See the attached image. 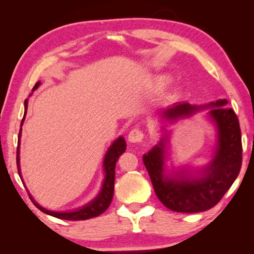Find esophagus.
I'll use <instances>...</instances> for the list:
<instances>
[{
    "instance_id": "esophagus-1",
    "label": "esophagus",
    "mask_w": 254,
    "mask_h": 254,
    "mask_svg": "<svg viewBox=\"0 0 254 254\" xmlns=\"http://www.w3.org/2000/svg\"><path fill=\"white\" fill-rule=\"evenodd\" d=\"M143 137H144V133L142 131L139 130V128H133V130H131V132L128 133L127 139L131 143H137V142H141V141L143 140Z\"/></svg>"
}]
</instances>
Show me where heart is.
<instances>
[{
    "label": "heart",
    "instance_id": "heart-1",
    "mask_svg": "<svg viewBox=\"0 0 254 254\" xmlns=\"http://www.w3.org/2000/svg\"><path fill=\"white\" fill-rule=\"evenodd\" d=\"M170 83V76L168 74H156L152 77V85L156 89H162Z\"/></svg>",
    "mask_w": 254,
    "mask_h": 254
}]
</instances>
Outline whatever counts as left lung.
Masks as SVG:
<instances>
[{"mask_svg": "<svg viewBox=\"0 0 254 254\" xmlns=\"http://www.w3.org/2000/svg\"><path fill=\"white\" fill-rule=\"evenodd\" d=\"M226 100H217L197 106L187 102L176 103L161 112V120L175 122L191 117L201 109H210L208 115L216 127L217 141L213 159L199 170L188 168L165 173L168 133L143 156V163L159 200L174 212L198 213L214 207L239 176L242 166V140L238 117L227 109Z\"/></svg>", "mask_w": 254, "mask_h": 254, "instance_id": "left-lung-1", "label": "left lung"}]
</instances>
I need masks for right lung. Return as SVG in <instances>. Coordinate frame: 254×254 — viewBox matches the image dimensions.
<instances>
[{"label": "right lung", "instance_id": "1", "mask_svg": "<svg viewBox=\"0 0 254 254\" xmlns=\"http://www.w3.org/2000/svg\"><path fill=\"white\" fill-rule=\"evenodd\" d=\"M40 86V81L34 85L33 91L37 89ZM27 110H28V101H24V115L22 121H21V127H22L25 114H27ZM21 130L20 128L19 132V141H18V149H16V165H18V170L19 174L21 176V171H20V137H21ZM127 149V143L126 140H124L123 136L118 137L117 140L112 143L111 147L107 150V152L104 157V161H103V168H104V173H105V178L104 182H103L102 185V189L95 198L93 200L89 201L88 204H86L83 207H79L74 210H70V212H54V210H48L42 207L39 204L37 203L36 200L33 199V197L29 194L30 199L32 200V203L39 208L41 212H44L45 214L51 215V216L60 218V220H67V221H84V220H88V218L92 217H96L98 215H101L102 213H104L105 210L109 207L112 198H113V194H114V180H115V165H117V161L119 157L126 151Z\"/></svg>", "mask_w": 254, "mask_h": 254}]
</instances>
